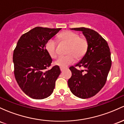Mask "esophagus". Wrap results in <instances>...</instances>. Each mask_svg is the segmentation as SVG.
<instances>
[{
    "label": "esophagus",
    "mask_w": 124,
    "mask_h": 124,
    "mask_svg": "<svg viewBox=\"0 0 124 124\" xmlns=\"http://www.w3.org/2000/svg\"><path fill=\"white\" fill-rule=\"evenodd\" d=\"M60 69H61V72H63V70H64L65 69V68H62V67H61V68H60Z\"/></svg>",
    "instance_id": "1"
}]
</instances>
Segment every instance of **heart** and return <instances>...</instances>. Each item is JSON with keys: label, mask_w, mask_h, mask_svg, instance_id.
<instances>
[{"label": "heart", "mask_w": 124, "mask_h": 124, "mask_svg": "<svg viewBox=\"0 0 124 124\" xmlns=\"http://www.w3.org/2000/svg\"><path fill=\"white\" fill-rule=\"evenodd\" d=\"M61 38L69 44L67 50L68 55L60 56L55 62L56 65L66 68L75 61V58L79 59L84 56L88 47L87 40L84 38H80L78 33L72 31H65L61 33ZM46 49L48 54L52 58H56L58 55L56 41L54 38L49 39L46 44Z\"/></svg>", "instance_id": "b5f03b06"}]
</instances>
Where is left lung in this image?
<instances>
[{
  "label": "left lung",
  "mask_w": 124,
  "mask_h": 124,
  "mask_svg": "<svg viewBox=\"0 0 124 124\" xmlns=\"http://www.w3.org/2000/svg\"><path fill=\"white\" fill-rule=\"evenodd\" d=\"M71 29L82 31L88 41V47L81 61L69 68L72 77L68 84L76 96L89 98L96 95L107 81L112 62L109 47L107 42L93 30L85 28ZM76 67L84 69L78 70Z\"/></svg>",
  "instance_id": "obj_1"
}]
</instances>
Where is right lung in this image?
I'll return each instance as SVG.
<instances>
[{
  "mask_svg": "<svg viewBox=\"0 0 124 124\" xmlns=\"http://www.w3.org/2000/svg\"><path fill=\"white\" fill-rule=\"evenodd\" d=\"M61 29L36 27L17 42L13 55L15 77L23 92L32 98H46L54 91L61 70L58 65L46 70L52 59L46 44Z\"/></svg>",
  "mask_w": 124,
  "mask_h": 124,
  "instance_id": "right-lung-1",
  "label": "right lung"
}]
</instances>
